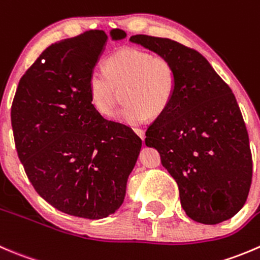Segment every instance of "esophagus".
<instances>
[{
	"label": "esophagus",
	"mask_w": 260,
	"mask_h": 260,
	"mask_svg": "<svg viewBox=\"0 0 260 260\" xmlns=\"http://www.w3.org/2000/svg\"><path fill=\"white\" fill-rule=\"evenodd\" d=\"M134 131H135V134L139 136V138L141 139V140H144V138H145V134H144L143 129H138V127H135Z\"/></svg>",
	"instance_id": "esophagus-1"
}]
</instances>
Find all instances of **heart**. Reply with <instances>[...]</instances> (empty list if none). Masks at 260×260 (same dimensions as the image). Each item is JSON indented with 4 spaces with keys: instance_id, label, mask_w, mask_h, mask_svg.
Masks as SVG:
<instances>
[{
    "instance_id": "b5f03b06",
    "label": "heart",
    "mask_w": 260,
    "mask_h": 260,
    "mask_svg": "<svg viewBox=\"0 0 260 260\" xmlns=\"http://www.w3.org/2000/svg\"><path fill=\"white\" fill-rule=\"evenodd\" d=\"M177 74L164 56L151 55L136 48H122L109 56L105 71L94 69L88 78V96L99 114L110 116L116 105L117 89L124 88L126 104L116 120L136 125L149 115L163 114L173 100Z\"/></svg>"
}]
</instances>
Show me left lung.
<instances>
[{
    "mask_svg": "<svg viewBox=\"0 0 260 260\" xmlns=\"http://www.w3.org/2000/svg\"><path fill=\"white\" fill-rule=\"evenodd\" d=\"M130 42L171 60L177 74L173 100L146 130V146L176 179L187 216L206 225L229 220L245 205L253 174L235 96L199 51L148 35Z\"/></svg>",
    "mask_w": 260,
    "mask_h": 260,
    "instance_id": "1",
    "label": "left lung"
}]
</instances>
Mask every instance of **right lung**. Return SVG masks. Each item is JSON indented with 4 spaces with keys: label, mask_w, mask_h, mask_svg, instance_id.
I'll return each instance as SVG.
<instances>
[{
    "label": "right lung",
    "mask_w": 260,
    "mask_h": 260,
    "mask_svg": "<svg viewBox=\"0 0 260 260\" xmlns=\"http://www.w3.org/2000/svg\"><path fill=\"white\" fill-rule=\"evenodd\" d=\"M110 38L126 32L112 29ZM107 40L89 30L51 44L21 77L11 107L15 145L35 191L89 220L120 209L141 149L129 126L104 119L89 102V74Z\"/></svg>",
    "instance_id": "right-lung-1"
}]
</instances>
